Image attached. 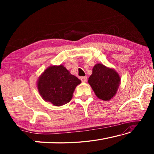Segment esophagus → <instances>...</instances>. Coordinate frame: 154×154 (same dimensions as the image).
I'll return each mask as SVG.
<instances>
[{
    "instance_id": "obj_1",
    "label": "esophagus",
    "mask_w": 154,
    "mask_h": 154,
    "mask_svg": "<svg viewBox=\"0 0 154 154\" xmlns=\"http://www.w3.org/2000/svg\"><path fill=\"white\" fill-rule=\"evenodd\" d=\"M81 80H82V82H87V80H88V77H87V76L82 77H81Z\"/></svg>"
}]
</instances>
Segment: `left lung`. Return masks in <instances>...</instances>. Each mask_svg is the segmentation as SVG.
Wrapping results in <instances>:
<instances>
[{
    "mask_svg": "<svg viewBox=\"0 0 154 154\" xmlns=\"http://www.w3.org/2000/svg\"><path fill=\"white\" fill-rule=\"evenodd\" d=\"M120 82V77L117 72L102 64H96L88 83L95 94L103 100H109L116 95Z\"/></svg>",
    "mask_w": 154,
    "mask_h": 154,
    "instance_id": "obj_1",
    "label": "left lung"
}]
</instances>
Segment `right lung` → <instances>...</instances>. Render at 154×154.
<instances>
[{
  "mask_svg": "<svg viewBox=\"0 0 154 154\" xmlns=\"http://www.w3.org/2000/svg\"><path fill=\"white\" fill-rule=\"evenodd\" d=\"M81 82L66 68L60 65L48 68L38 79L37 86L44 100L55 106H62L70 102L75 88Z\"/></svg>",
  "mask_w": 154,
  "mask_h": 154,
  "instance_id": "add662e5",
  "label": "right lung"
}]
</instances>
